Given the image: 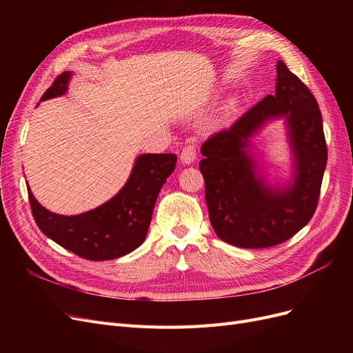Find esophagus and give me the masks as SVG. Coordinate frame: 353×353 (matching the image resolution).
<instances>
[{
	"instance_id": "1",
	"label": "esophagus",
	"mask_w": 353,
	"mask_h": 353,
	"mask_svg": "<svg viewBox=\"0 0 353 353\" xmlns=\"http://www.w3.org/2000/svg\"><path fill=\"white\" fill-rule=\"evenodd\" d=\"M197 157V153H196V145L192 143V144H188L186 147L183 148V152L180 154V160L183 164H192L194 163Z\"/></svg>"
}]
</instances>
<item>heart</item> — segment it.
<instances>
[{
    "mask_svg": "<svg viewBox=\"0 0 353 353\" xmlns=\"http://www.w3.org/2000/svg\"><path fill=\"white\" fill-rule=\"evenodd\" d=\"M229 108H230V107H229V105H228V107H226V110H229Z\"/></svg>",
    "mask_w": 353,
    "mask_h": 353,
    "instance_id": "1",
    "label": "heart"
}]
</instances>
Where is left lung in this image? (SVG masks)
<instances>
[{
	"label": "left lung",
	"instance_id": "1",
	"mask_svg": "<svg viewBox=\"0 0 353 353\" xmlns=\"http://www.w3.org/2000/svg\"><path fill=\"white\" fill-rule=\"evenodd\" d=\"M274 94L200 148L210 223L223 242L236 248L261 249L286 242L309 223L318 206L327 161L321 110L283 61H277ZM274 118L285 120L294 174L288 183L270 185L254 157L251 137Z\"/></svg>",
	"mask_w": 353,
	"mask_h": 353
}]
</instances>
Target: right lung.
<instances>
[{"instance_id":"1","label":"right lung","mask_w":353,"mask_h":353,"mask_svg":"<svg viewBox=\"0 0 353 353\" xmlns=\"http://www.w3.org/2000/svg\"><path fill=\"white\" fill-rule=\"evenodd\" d=\"M71 71H64L44 92L41 101L67 92ZM176 154H141L121 190L104 205L76 216L43 208L28 188L34 220L61 248L87 261H110L136 250L145 239L160 189L176 167Z\"/></svg>"}]
</instances>
